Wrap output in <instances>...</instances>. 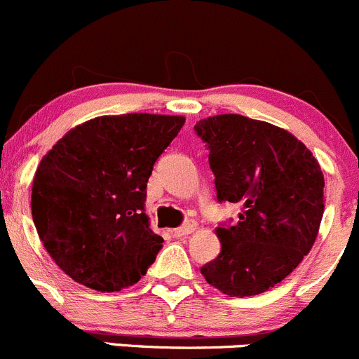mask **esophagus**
<instances>
[{"label":"esophagus","instance_id":"obj_1","mask_svg":"<svg viewBox=\"0 0 359 359\" xmlns=\"http://www.w3.org/2000/svg\"><path fill=\"white\" fill-rule=\"evenodd\" d=\"M195 230V223L194 222H187L184 225L178 226V229H175L172 232H175L176 237H184L188 236V233H191Z\"/></svg>","mask_w":359,"mask_h":359}]
</instances>
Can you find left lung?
Instances as JSON below:
<instances>
[{"label":"left lung","instance_id":"8db88e82","mask_svg":"<svg viewBox=\"0 0 359 359\" xmlns=\"http://www.w3.org/2000/svg\"><path fill=\"white\" fill-rule=\"evenodd\" d=\"M216 201L243 205L219 223L222 251L202 265L205 281L230 297L260 295L292 274L318 236L325 178L318 161L285 129L243 115L201 120Z\"/></svg>","mask_w":359,"mask_h":359}]
</instances>
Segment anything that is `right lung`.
<instances>
[{
  "label": "right lung",
  "instance_id": "1",
  "mask_svg": "<svg viewBox=\"0 0 359 359\" xmlns=\"http://www.w3.org/2000/svg\"><path fill=\"white\" fill-rule=\"evenodd\" d=\"M183 116L129 113L74 127L41 158L31 209L38 236L73 281L120 292L147 274L162 239L147 215V183Z\"/></svg>",
  "mask_w": 359,
  "mask_h": 359
}]
</instances>
